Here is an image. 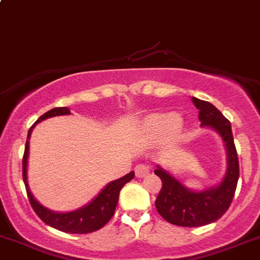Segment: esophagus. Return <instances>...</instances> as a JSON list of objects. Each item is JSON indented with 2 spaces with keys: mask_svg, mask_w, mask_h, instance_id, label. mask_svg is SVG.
<instances>
[{
  "mask_svg": "<svg viewBox=\"0 0 260 260\" xmlns=\"http://www.w3.org/2000/svg\"><path fill=\"white\" fill-rule=\"evenodd\" d=\"M150 172V166L149 165H143V163H140V165H138L137 167H135V175H137V177H145Z\"/></svg>",
  "mask_w": 260,
  "mask_h": 260,
  "instance_id": "obj_1",
  "label": "esophagus"
}]
</instances>
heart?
I'll return each instance as SVG.
<instances>
[{
    "mask_svg": "<svg viewBox=\"0 0 260 260\" xmlns=\"http://www.w3.org/2000/svg\"><path fill=\"white\" fill-rule=\"evenodd\" d=\"M181 127V118L176 113H155L145 120V128L155 137H170Z\"/></svg>",
    "mask_w": 260,
    "mask_h": 260,
    "instance_id": "obj_1",
    "label": "heart"
}]
</instances>
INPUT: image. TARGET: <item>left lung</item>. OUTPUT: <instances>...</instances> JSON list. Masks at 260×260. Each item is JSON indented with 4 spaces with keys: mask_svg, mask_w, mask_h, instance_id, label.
<instances>
[{
    "mask_svg": "<svg viewBox=\"0 0 260 260\" xmlns=\"http://www.w3.org/2000/svg\"><path fill=\"white\" fill-rule=\"evenodd\" d=\"M199 111L202 126H211L224 140L229 169L221 184L204 191H190L181 182L158 167L154 174L162 180V187L155 199L157 212L167 222L182 227H199L216 222L231 206L236 191L240 169L236 147L232 137L231 123L207 101L191 98Z\"/></svg>",
    "mask_w": 260,
    "mask_h": 260,
    "instance_id": "obj_1",
    "label": "left lung"
}]
</instances>
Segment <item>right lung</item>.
I'll return each instance as SVG.
<instances>
[{
    "mask_svg": "<svg viewBox=\"0 0 260 260\" xmlns=\"http://www.w3.org/2000/svg\"><path fill=\"white\" fill-rule=\"evenodd\" d=\"M60 115H70V110L68 107H56L53 110L48 111L44 115L37 120V122L46 118L52 117V116H60ZM36 122V123H37ZM34 123V125H36ZM34 125L29 128L28 138L25 143V150L23 155V180L26 187V194L28 199L30 202V206L33 207L34 212L37 216L47 223L48 226L53 227L56 230L66 232V234H90L93 231L102 229L115 213L116 206L118 202V195L120 190L122 189L123 185L128 182L130 180L134 179V171L127 174L126 176L121 179L115 180L110 182L102 191L100 192L95 199L91 200L88 206L78 209V211L69 212V213H56L49 209L44 208L41 206L38 202L33 198L30 190L28 186V179H26V165H28V154H29V138H30L31 130Z\"/></svg>",
    "mask_w": 260,
    "mask_h": 260,
    "instance_id": "right-lung-1",
    "label": "right lung"
}]
</instances>
